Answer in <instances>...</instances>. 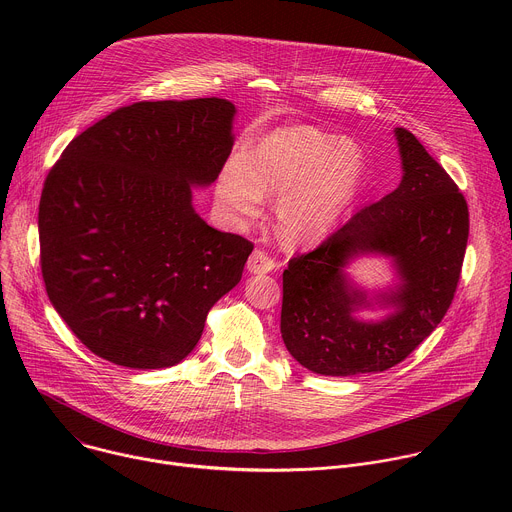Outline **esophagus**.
<instances>
[{
    "label": "esophagus",
    "instance_id": "esophagus-1",
    "mask_svg": "<svg viewBox=\"0 0 512 512\" xmlns=\"http://www.w3.org/2000/svg\"><path fill=\"white\" fill-rule=\"evenodd\" d=\"M247 269L251 273H269L275 269V261L265 253V251H253L249 261H247Z\"/></svg>",
    "mask_w": 512,
    "mask_h": 512
}]
</instances>
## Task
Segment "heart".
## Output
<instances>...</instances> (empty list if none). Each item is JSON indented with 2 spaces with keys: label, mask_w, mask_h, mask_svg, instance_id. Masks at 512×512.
Listing matches in <instances>:
<instances>
[{
  "label": "heart",
  "mask_w": 512,
  "mask_h": 512,
  "mask_svg": "<svg viewBox=\"0 0 512 512\" xmlns=\"http://www.w3.org/2000/svg\"><path fill=\"white\" fill-rule=\"evenodd\" d=\"M367 162L358 145L316 127L277 129L221 174L218 194L241 216H255L263 196H279L277 235L287 245L326 239L354 202Z\"/></svg>",
  "instance_id": "obj_1"
}]
</instances>
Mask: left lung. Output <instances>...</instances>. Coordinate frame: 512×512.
<instances>
[{
  "label": "left lung",
  "mask_w": 512,
  "mask_h": 512,
  "mask_svg": "<svg viewBox=\"0 0 512 512\" xmlns=\"http://www.w3.org/2000/svg\"><path fill=\"white\" fill-rule=\"evenodd\" d=\"M403 178L383 200L360 208L314 251L283 271L281 338L302 367L326 377L387 371L405 360L446 316L468 243V204L419 139L395 129ZM358 254L394 259L402 283L380 295L394 312L381 323L356 321L370 307L343 267Z\"/></svg>",
  "instance_id": "obj_1"
}]
</instances>
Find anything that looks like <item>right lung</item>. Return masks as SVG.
Masks as SVG:
<instances>
[{"instance_id": "obj_1", "label": "right lung", "mask_w": 512, "mask_h": 512, "mask_svg": "<svg viewBox=\"0 0 512 512\" xmlns=\"http://www.w3.org/2000/svg\"><path fill=\"white\" fill-rule=\"evenodd\" d=\"M235 113L218 97L133 103L72 139L48 172L42 279L97 356L174 367L241 281L253 243L208 227L192 206V186L214 182L231 156Z\"/></svg>"}]
</instances>
